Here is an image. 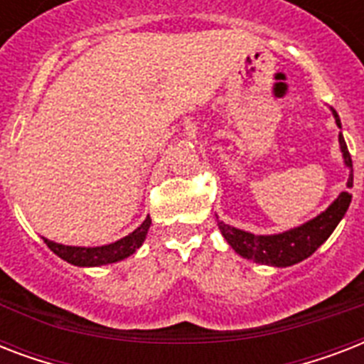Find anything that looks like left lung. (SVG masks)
<instances>
[{"label":"left lung","mask_w":364,"mask_h":364,"mask_svg":"<svg viewBox=\"0 0 364 364\" xmlns=\"http://www.w3.org/2000/svg\"><path fill=\"white\" fill-rule=\"evenodd\" d=\"M334 119H336V124L340 126V119L336 115V111H334ZM338 139L342 153H344L346 166H350L351 170L350 181H348V187H351L353 185V162H351V154L348 151V145H346L342 132H340ZM350 202L351 194L342 193L333 204L328 205L327 210L323 211L321 215H317L316 219H311V221H308L302 227L293 228L289 232L276 234V236H255V234L228 227V225L221 221H219V228H221L225 240L232 245L234 251L245 257V259L262 262V264L291 266L300 262V260L308 259L333 234L340 219L344 217V213L350 208Z\"/></svg>","instance_id":"left-lung-1"}]
</instances>
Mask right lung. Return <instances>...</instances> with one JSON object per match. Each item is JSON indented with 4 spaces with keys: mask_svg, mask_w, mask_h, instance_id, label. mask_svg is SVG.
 <instances>
[{
    "mask_svg": "<svg viewBox=\"0 0 364 364\" xmlns=\"http://www.w3.org/2000/svg\"><path fill=\"white\" fill-rule=\"evenodd\" d=\"M151 227V219L139 225L132 234H128L126 238L119 240L109 245H102V247H73V245H62V243H54L50 240H45L50 251L58 255L60 259L68 260L75 266H100L109 264V262H117L126 257H130L132 253H136V249L143 243L147 230Z\"/></svg>",
    "mask_w": 364,
    "mask_h": 364,
    "instance_id": "add662e5",
    "label": "right lung"
}]
</instances>
